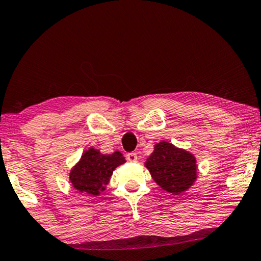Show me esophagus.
I'll use <instances>...</instances> for the list:
<instances>
[{
    "label": "esophagus",
    "mask_w": 261,
    "mask_h": 261,
    "mask_svg": "<svg viewBox=\"0 0 261 261\" xmlns=\"http://www.w3.org/2000/svg\"><path fill=\"white\" fill-rule=\"evenodd\" d=\"M127 160H128V162H130V163L137 162V160H138L137 153H128V154H127Z\"/></svg>",
    "instance_id": "obj_1"
}]
</instances>
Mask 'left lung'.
<instances>
[{
    "instance_id": "obj_1",
    "label": "left lung",
    "mask_w": 261,
    "mask_h": 261,
    "mask_svg": "<svg viewBox=\"0 0 261 261\" xmlns=\"http://www.w3.org/2000/svg\"><path fill=\"white\" fill-rule=\"evenodd\" d=\"M145 166L153 180L171 195L184 194L198 176L196 156L187 149L164 140L154 145Z\"/></svg>"
}]
</instances>
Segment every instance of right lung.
I'll return each instance as SVG.
<instances>
[{
  "label": "right lung",
  "mask_w": 261,
  "mask_h": 261,
  "mask_svg": "<svg viewBox=\"0 0 261 261\" xmlns=\"http://www.w3.org/2000/svg\"><path fill=\"white\" fill-rule=\"evenodd\" d=\"M124 163L126 158L119 151L103 154L99 149L89 147L70 170L69 180L74 190L96 197L106 190L114 170Z\"/></svg>",
  "instance_id": "add662e5"
}]
</instances>
